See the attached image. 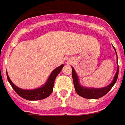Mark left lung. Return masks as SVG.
Wrapping results in <instances>:
<instances>
[{"instance_id": "8db88e82", "label": "left lung", "mask_w": 125, "mask_h": 125, "mask_svg": "<svg viewBox=\"0 0 125 125\" xmlns=\"http://www.w3.org/2000/svg\"><path fill=\"white\" fill-rule=\"evenodd\" d=\"M114 49L116 52L114 47ZM117 62H118V57H117ZM72 67V77H73L74 87H75V90L76 91V93L78 95H80L81 97L86 98V99H99V98H101V97H104V95H105L111 90V88L113 87V86L116 82L118 76V65L116 73L114 75L113 80L111 82V84H109L108 86L104 88H100L85 87V86H82L80 84L79 77H78L77 74L76 73L74 68L73 67Z\"/></svg>"}]
</instances>
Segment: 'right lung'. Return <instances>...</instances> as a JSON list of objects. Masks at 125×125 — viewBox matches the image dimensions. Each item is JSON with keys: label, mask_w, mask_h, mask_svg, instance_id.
Wrapping results in <instances>:
<instances>
[{"label": "right lung", "mask_w": 125, "mask_h": 125, "mask_svg": "<svg viewBox=\"0 0 125 125\" xmlns=\"http://www.w3.org/2000/svg\"><path fill=\"white\" fill-rule=\"evenodd\" d=\"M63 67H64V65L61 64V66L56 68L50 75L48 80L45 83L44 85H43L41 87L35 88V89H32V90L21 89L20 88L16 86L10 80L7 73V80H8L9 84H11V86L13 88V90H15V93L18 94L19 96H20L26 100H41V99H43L47 98L51 94L52 91H53L54 80H55L56 76L61 72Z\"/></svg>", "instance_id": "1"}]
</instances>
